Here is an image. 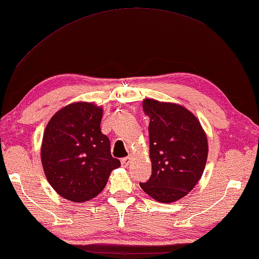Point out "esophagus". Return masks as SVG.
<instances>
[{
	"mask_svg": "<svg viewBox=\"0 0 259 259\" xmlns=\"http://www.w3.org/2000/svg\"><path fill=\"white\" fill-rule=\"evenodd\" d=\"M129 163H130V158H124V159L121 160V166L122 167H128Z\"/></svg>",
	"mask_w": 259,
	"mask_h": 259,
	"instance_id": "esophagus-1",
	"label": "esophagus"
}]
</instances>
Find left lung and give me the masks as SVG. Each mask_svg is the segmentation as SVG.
I'll return each mask as SVG.
<instances>
[{"mask_svg":"<svg viewBox=\"0 0 259 259\" xmlns=\"http://www.w3.org/2000/svg\"><path fill=\"white\" fill-rule=\"evenodd\" d=\"M143 108L150 117L152 175L139 186L157 202H176L202 178L208 153L206 133L198 118L179 104L144 99Z\"/></svg>","mask_w":259,"mask_h":259,"instance_id":"8db88e82","label":"left lung"}]
</instances>
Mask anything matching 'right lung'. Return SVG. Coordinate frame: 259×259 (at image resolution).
Wrapping results in <instances>:
<instances>
[{"mask_svg": "<svg viewBox=\"0 0 259 259\" xmlns=\"http://www.w3.org/2000/svg\"><path fill=\"white\" fill-rule=\"evenodd\" d=\"M101 106L77 101L53 115L41 143V162L52 188L73 203L92 199L104 190L120 160L110 154L101 133Z\"/></svg>", "mask_w": 259, "mask_h": 259, "instance_id": "right-lung-1", "label": "right lung"}]
</instances>
